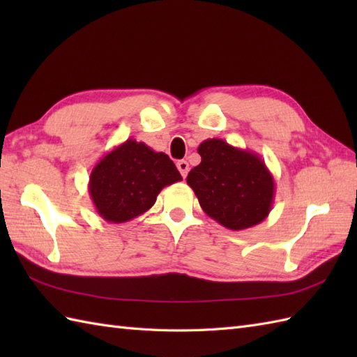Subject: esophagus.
<instances>
[{
	"label": "esophagus",
	"instance_id": "34e87169",
	"mask_svg": "<svg viewBox=\"0 0 357 357\" xmlns=\"http://www.w3.org/2000/svg\"><path fill=\"white\" fill-rule=\"evenodd\" d=\"M176 167H178L179 173L183 174V178H185V176H187V173H188V162H187V161H184V159H181V161H178V162H176Z\"/></svg>",
	"mask_w": 357,
	"mask_h": 357
}]
</instances>
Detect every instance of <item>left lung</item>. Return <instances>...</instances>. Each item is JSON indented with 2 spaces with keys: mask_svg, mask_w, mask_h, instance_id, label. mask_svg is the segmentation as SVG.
Here are the masks:
<instances>
[{
  "mask_svg": "<svg viewBox=\"0 0 357 357\" xmlns=\"http://www.w3.org/2000/svg\"><path fill=\"white\" fill-rule=\"evenodd\" d=\"M201 164L190 170L192 187L201 208L230 230H245L268 216L275 201V178L255 151L224 139L199 144Z\"/></svg>",
  "mask_w": 357,
  "mask_h": 357,
  "instance_id": "1",
  "label": "left lung"
}]
</instances>
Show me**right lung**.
<instances>
[{
	"instance_id": "right-lung-1",
	"label": "right lung",
	"mask_w": 357,
	"mask_h": 357,
	"mask_svg": "<svg viewBox=\"0 0 357 357\" xmlns=\"http://www.w3.org/2000/svg\"><path fill=\"white\" fill-rule=\"evenodd\" d=\"M183 179L162 151L127 139L107 151L89 178V195L104 221L123 224L153 207L159 192Z\"/></svg>"
}]
</instances>
